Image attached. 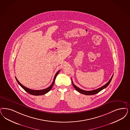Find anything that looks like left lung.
I'll return each instance as SVG.
<instances>
[{
	"label": "left lung",
	"mask_w": 130,
	"mask_h": 130,
	"mask_svg": "<svg viewBox=\"0 0 130 130\" xmlns=\"http://www.w3.org/2000/svg\"><path fill=\"white\" fill-rule=\"evenodd\" d=\"M113 75H112V77H111V78L110 79V80H109V81L107 82V83L106 84H105V85H103L102 87L99 88L98 89H96L94 90H92V91H85V90H84L81 89L80 88H79V87H77L76 85H74V84H73V82L72 81V85L73 86V87H74V88L79 93H80L82 94H85V95H93V94H96L97 93H99L100 91H101V90L106 88L107 87L108 85H109L110 82L112 80V77H113Z\"/></svg>",
	"instance_id": "obj_1"
}]
</instances>
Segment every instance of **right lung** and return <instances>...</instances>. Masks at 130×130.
Instances as JSON below:
<instances>
[{
  "label": "right lung",
  "mask_w": 130,
  "mask_h": 130,
  "mask_svg": "<svg viewBox=\"0 0 130 130\" xmlns=\"http://www.w3.org/2000/svg\"><path fill=\"white\" fill-rule=\"evenodd\" d=\"M59 72H60V70L58 71V72H57L56 73L55 75L54 76V80H53V83H52V84H51V85H50V86H49L48 87L45 88V89L43 90H32L31 89H29V88H28L26 87H25V86H23V85H22V84L19 82V81L17 80V79L16 78V77H15V78H16V81L18 82L19 85H20V86L23 88V89L26 92H27L28 93H29V94H32V95H43V94H46V93H48L49 91L51 89V88H52L53 86L54 85V82H55V81L56 78V77L57 76V75L58 74V73Z\"/></svg>",
  "instance_id": "1"
}]
</instances>
